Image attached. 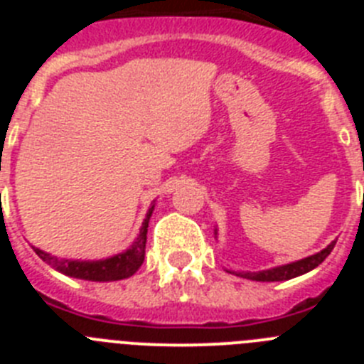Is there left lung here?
<instances>
[{
	"label": "left lung",
	"mask_w": 364,
	"mask_h": 364,
	"mask_svg": "<svg viewBox=\"0 0 364 364\" xmlns=\"http://www.w3.org/2000/svg\"><path fill=\"white\" fill-rule=\"evenodd\" d=\"M337 240H333L332 244H328L324 247L323 252L315 253V255L306 257V259L297 260V262H291V264L286 266H279V268H272L266 269V272H259V273H239L240 277L250 279V281H262V282H273V281H288V279H294L302 275V273H308L310 269L317 268V266L326 259L330 253H332L333 246H336Z\"/></svg>",
	"instance_id": "left-lung-1"
}]
</instances>
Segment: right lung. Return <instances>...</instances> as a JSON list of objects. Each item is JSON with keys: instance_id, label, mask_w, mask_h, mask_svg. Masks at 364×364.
<instances>
[{"instance_id": "right-lung-1", "label": "right lung", "mask_w": 364, "mask_h": 364, "mask_svg": "<svg viewBox=\"0 0 364 364\" xmlns=\"http://www.w3.org/2000/svg\"><path fill=\"white\" fill-rule=\"evenodd\" d=\"M153 213V208L146 215L142 222V230L138 239L134 240L133 246L124 253L111 257L105 260H95V262H80V260H58L50 257L49 253L41 252L34 247V252L45 262L53 264L58 272L65 273L69 277L85 279V281H120V279L131 277L144 262L146 257V240H147V226H149V218Z\"/></svg>"}]
</instances>
